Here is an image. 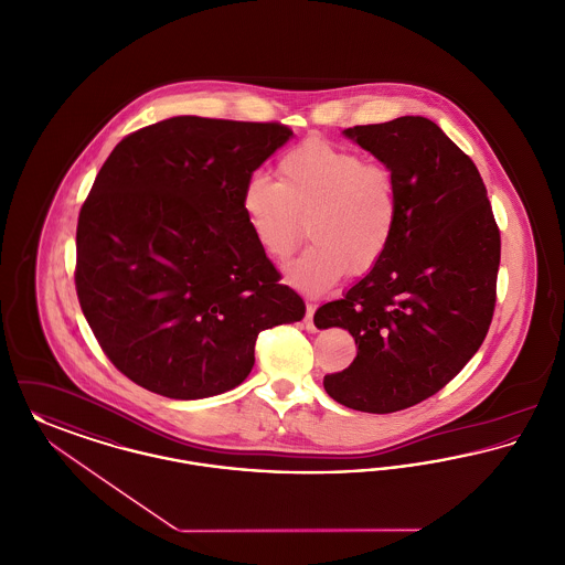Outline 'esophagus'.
<instances>
[{
	"label": "esophagus",
	"mask_w": 565,
	"mask_h": 565,
	"mask_svg": "<svg viewBox=\"0 0 565 565\" xmlns=\"http://www.w3.org/2000/svg\"><path fill=\"white\" fill-rule=\"evenodd\" d=\"M313 311H316V307L307 302V313H305V329L311 332L318 331V329H316V324H313Z\"/></svg>",
	"instance_id": "esophagus-1"
}]
</instances>
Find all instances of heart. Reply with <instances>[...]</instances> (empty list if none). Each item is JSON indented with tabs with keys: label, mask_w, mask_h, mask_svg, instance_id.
Listing matches in <instances>:
<instances>
[{
	"label": "heart",
	"mask_w": 565,
	"mask_h": 565,
	"mask_svg": "<svg viewBox=\"0 0 565 565\" xmlns=\"http://www.w3.org/2000/svg\"><path fill=\"white\" fill-rule=\"evenodd\" d=\"M241 209L268 258H288L305 234L311 243L286 266V281L322 295L348 270L366 273L388 252L398 224L393 170L324 138H307L277 162V181L247 179ZM306 224H301V220Z\"/></svg>",
	"instance_id": "b5f03b06"
}]
</instances>
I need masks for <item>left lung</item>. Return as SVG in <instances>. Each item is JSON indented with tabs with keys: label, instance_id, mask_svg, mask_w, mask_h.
I'll use <instances>...</instances> for the list:
<instances>
[{
	"label": "left lung",
	"instance_id": "left-lung-1",
	"mask_svg": "<svg viewBox=\"0 0 565 565\" xmlns=\"http://www.w3.org/2000/svg\"><path fill=\"white\" fill-rule=\"evenodd\" d=\"M343 136L393 170L398 224L384 258L313 316L318 329H345L359 345L324 391L345 407L391 414L435 395L482 345L501 241L478 168L431 119Z\"/></svg>",
	"mask_w": 565,
	"mask_h": 565
}]
</instances>
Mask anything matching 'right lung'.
I'll return each instance as SVG.
<instances>
[{"label": "right lung", "instance_id": "1", "mask_svg": "<svg viewBox=\"0 0 565 565\" xmlns=\"http://www.w3.org/2000/svg\"><path fill=\"white\" fill-rule=\"evenodd\" d=\"M292 130L170 117L126 136L76 228V295L104 354L138 386L204 398L238 386L258 332L305 302L279 284L241 194Z\"/></svg>", "mask_w": 565, "mask_h": 565}]
</instances>
